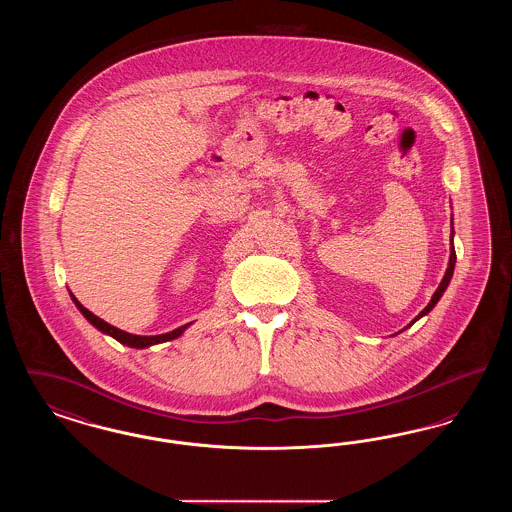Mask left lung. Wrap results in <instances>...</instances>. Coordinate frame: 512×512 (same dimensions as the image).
<instances>
[{"mask_svg": "<svg viewBox=\"0 0 512 512\" xmlns=\"http://www.w3.org/2000/svg\"><path fill=\"white\" fill-rule=\"evenodd\" d=\"M453 234H455V230H453V219H451V255H449V265H447V270H445V276H443V280L439 282L438 290L434 292L432 295V299H430V303L424 307V311H420V315L414 318L411 324H414L418 318L424 317V315H428L434 307H436V303L439 301V297L443 295V292L447 290V286H449V282H451V278H453V270H455V263H457V253H455V247H453ZM409 324V326H411ZM407 326V328H409Z\"/></svg>", "mask_w": 512, "mask_h": 512, "instance_id": "1", "label": "left lung"}]
</instances>
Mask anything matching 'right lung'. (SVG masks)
<instances>
[{
	"mask_svg": "<svg viewBox=\"0 0 512 512\" xmlns=\"http://www.w3.org/2000/svg\"><path fill=\"white\" fill-rule=\"evenodd\" d=\"M71 297H73L74 305L78 307V311L86 317V320H88L92 326H96L99 332H103V334H107V336L121 341V343L128 345V347H136V349H144V347L155 345V343H163V341L176 340V338L182 336L184 330L190 326V324H184V326H180V328H176V330H172V332L159 334V336H134V334H128V332H124V330H119V328L111 326V324L105 322L103 318L96 317L92 311H88V309L74 297L73 293H71Z\"/></svg>",
	"mask_w": 512,
	"mask_h": 512,
	"instance_id": "obj_1",
	"label": "right lung"
}]
</instances>
